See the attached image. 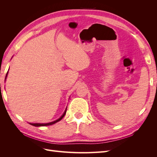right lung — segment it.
<instances>
[{
    "label": "right lung",
    "mask_w": 157,
    "mask_h": 157,
    "mask_svg": "<svg viewBox=\"0 0 157 157\" xmlns=\"http://www.w3.org/2000/svg\"><path fill=\"white\" fill-rule=\"evenodd\" d=\"M8 73V71L7 73H6V77H5V80H6V79ZM66 111H67V107H66V109H65V110L64 113H63V115H61V116L58 118V119H57V120H56V121H52V122H48V123H29V124H30L31 125H32V126H46L52 125V124H55V123L58 122L60 121L61 119H62V118H63V117H64V116H65V115Z\"/></svg>",
    "instance_id": "right-lung-1"
}]
</instances>
